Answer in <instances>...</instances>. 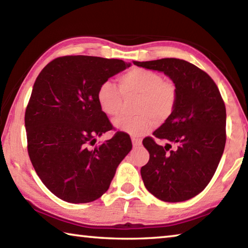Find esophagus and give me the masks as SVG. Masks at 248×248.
I'll use <instances>...</instances> for the list:
<instances>
[{
  "label": "esophagus",
  "instance_id": "esophagus-1",
  "mask_svg": "<svg viewBox=\"0 0 248 248\" xmlns=\"http://www.w3.org/2000/svg\"><path fill=\"white\" fill-rule=\"evenodd\" d=\"M132 145L134 146V148H137V146H140L141 145V140L140 139H138V138H132Z\"/></svg>",
  "mask_w": 248,
  "mask_h": 248
}]
</instances>
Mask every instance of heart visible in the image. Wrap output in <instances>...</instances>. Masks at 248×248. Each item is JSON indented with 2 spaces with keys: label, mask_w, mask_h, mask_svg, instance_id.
I'll list each match as a JSON object with an SVG mask.
<instances>
[{
  "label": "heart",
  "mask_w": 248,
  "mask_h": 248,
  "mask_svg": "<svg viewBox=\"0 0 248 248\" xmlns=\"http://www.w3.org/2000/svg\"><path fill=\"white\" fill-rule=\"evenodd\" d=\"M119 89L106 81L97 90V102L103 112L108 116L119 114L124 98L137 96L134 106L136 116H120L112 121L118 131L132 137H141L154 128L156 121L165 123L175 110L177 89L170 81L154 71L132 69L120 75Z\"/></svg>",
  "instance_id": "1"
}]
</instances>
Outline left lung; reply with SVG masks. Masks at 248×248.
I'll list each match as a JSON object with an SVG mask.
<instances>
[{
  "mask_svg": "<svg viewBox=\"0 0 248 248\" xmlns=\"http://www.w3.org/2000/svg\"><path fill=\"white\" fill-rule=\"evenodd\" d=\"M133 64L163 72L177 89L175 110L153 136L143 140L150 159L141 167L144 186L166 202H179L200 194L215 175L223 154L225 105L215 81L189 62L175 58ZM174 145L173 150H170Z\"/></svg>",
  "mask_w": 248,
  "mask_h": 248,
  "instance_id": "obj_1",
  "label": "left lung"
}]
</instances>
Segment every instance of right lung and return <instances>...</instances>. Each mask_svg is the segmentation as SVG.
<instances>
[{"mask_svg":"<svg viewBox=\"0 0 248 248\" xmlns=\"http://www.w3.org/2000/svg\"><path fill=\"white\" fill-rule=\"evenodd\" d=\"M129 66L118 59L65 56L49 62L36 78L25 111L28 155L45 186L66 202L102 197L132 149L120 131L95 144L112 130L96 97L98 87Z\"/></svg>","mask_w":248,"mask_h":248,"instance_id":"add662e5","label":"right lung"}]
</instances>
